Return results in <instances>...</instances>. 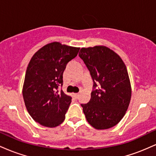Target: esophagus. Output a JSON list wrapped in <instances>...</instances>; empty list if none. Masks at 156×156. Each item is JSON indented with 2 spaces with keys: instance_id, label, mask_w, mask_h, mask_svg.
Wrapping results in <instances>:
<instances>
[{
  "instance_id": "obj_1",
  "label": "esophagus",
  "mask_w": 156,
  "mask_h": 156,
  "mask_svg": "<svg viewBox=\"0 0 156 156\" xmlns=\"http://www.w3.org/2000/svg\"><path fill=\"white\" fill-rule=\"evenodd\" d=\"M73 96L75 97V98H78V96H79V94H78V93H74V94H73Z\"/></svg>"
}]
</instances>
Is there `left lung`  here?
Masks as SVG:
<instances>
[{"label": "left lung", "instance_id": "obj_1", "mask_svg": "<svg viewBox=\"0 0 156 156\" xmlns=\"http://www.w3.org/2000/svg\"><path fill=\"white\" fill-rule=\"evenodd\" d=\"M78 55L94 81L90 101L81 104L87 120L95 129L112 128L125 116L131 98L126 66L119 55L103 45L82 48Z\"/></svg>", "mask_w": 156, "mask_h": 156}]
</instances>
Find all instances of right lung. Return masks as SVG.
Listing matches in <instances>:
<instances>
[{"label":"right lung","instance_id":"1","mask_svg":"<svg viewBox=\"0 0 156 156\" xmlns=\"http://www.w3.org/2000/svg\"><path fill=\"white\" fill-rule=\"evenodd\" d=\"M79 50L53 42L41 48L30 60L23 83V100L34 120L43 126L54 128L65 119L72 98L58 89L63 84L67 64Z\"/></svg>","mask_w":156,"mask_h":156}]
</instances>
